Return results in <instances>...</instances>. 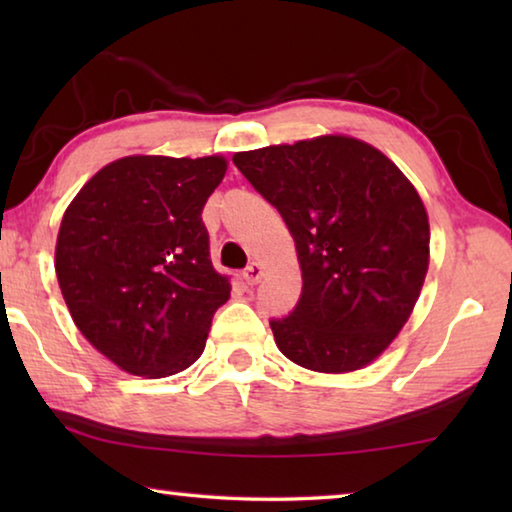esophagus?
<instances>
[{
	"label": "esophagus",
	"instance_id": "esophagus-1",
	"mask_svg": "<svg viewBox=\"0 0 512 512\" xmlns=\"http://www.w3.org/2000/svg\"><path fill=\"white\" fill-rule=\"evenodd\" d=\"M262 277H264V266L257 264V262L250 264L246 271H244V280H246V284H250V287H253V284H257L259 280H262Z\"/></svg>",
	"mask_w": 512,
	"mask_h": 512
}]
</instances>
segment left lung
<instances>
[{
	"label": "left lung",
	"instance_id": "obj_1",
	"mask_svg": "<svg viewBox=\"0 0 512 512\" xmlns=\"http://www.w3.org/2000/svg\"><path fill=\"white\" fill-rule=\"evenodd\" d=\"M296 241L298 307L271 320L298 366L341 375L381 357L406 325L429 268V216L418 189L375 146L318 135L232 155Z\"/></svg>",
	"mask_w": 512,
	"mask_h": 512
}]
</instances>
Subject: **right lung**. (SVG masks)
<instances>
[{
	"label": "right lung",
	"mask_w": 512,
	"mask_h": 512,
	"mask_svg": "<svg viewBox=\"0 0 512 512\" xmlns=\"http://www.w3.org/2000/svg\"><path fill=\"white\" fill-rule=\"evenodd\" d=\"M225 171L223 155H126L67 205L54 259L60 293L92 348L128 375L192 366L230 298L201 219Z\"/></svg>",
	"instance_id": "obj_1"
}]
</instances>
